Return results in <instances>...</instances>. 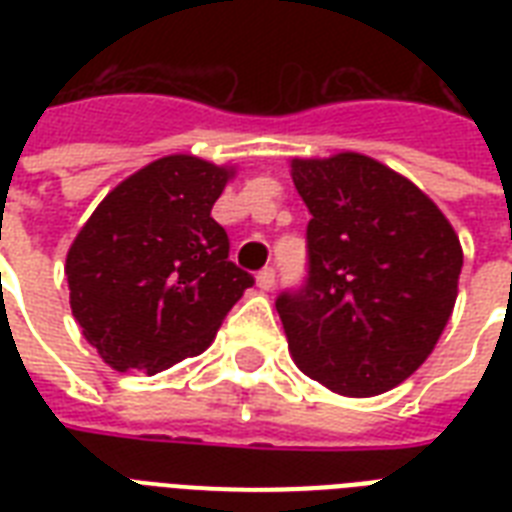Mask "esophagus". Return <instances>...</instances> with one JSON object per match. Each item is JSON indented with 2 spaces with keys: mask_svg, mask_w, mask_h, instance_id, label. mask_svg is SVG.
I'll return each mask as SVG.
<instances>
[{
  "mask_svg": "<svg viewBox=\"0 0 512 512\" xmlns=\"http://www.w3.org/2000/svg\"><path fill=\"white\" fill-rule=\"evenodd\" d=\"M273 284H276V271L273 268H263V271L257 273V287L260 289H273Z\"/></svg>",
  "mask_w": 512,
  "mask_h": 512,
  "instance_id": "1",
  "label": "esophagus"
}]
</instances>
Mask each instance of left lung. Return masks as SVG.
<instances>
[{"mask_svg":"<svg viewBox=\"0 0 512 512\" xmlns=\"http://www.w3.org/2000/svg\"><path fill=\"white\" fill-rule=\"evenodd\" d=\"M311 212L303 287L276 297L297 366L340 396H377L436 348L457 300L462 247L406 177L361 154L295 159Z\"/></svg>","mask_w":512,"mask_h":512,"instance_id":"1","label":"left lung"}]
</instances>
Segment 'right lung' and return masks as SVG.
Wrapping results in <instances>:
<instances>
[{
    "instance_id": "1",
    "label": "right lung",
    "mask_w": 512,
    "mask_h": 512,
    "mask_svg": "<svg viewBox=\"0 0 512 512\" xmlns=\"http://www.w3.org/2000/svg\"><path fill=\"white\" fill-rule=\"evenodd\" d=\"M231 175L196 156L156 159L100 201L68 249L71 313L116 372L199 356L255 284L212 217Z\"/></svg>"
}]
</instances>
